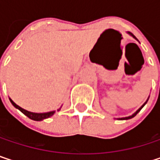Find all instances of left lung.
<instances>
[{"mask_svg": "<svg viewBox=\"0 0 160 160\" xmlns=\"http://www.w3.org/2000/svg\"><path fill=\"white\" fill-rule=\"evenodd\" d=\"M127 33H128V34H129L130 36H132V37L133 39H135L136 41H138V40L136 39V37H135V36H134V35H133L132 33H131V32H127ZM148 98H149V97H148ZM148 98H147V100H146V101L144 102V104H143V106H142V107H141V108H140L139 109H137V110L134 112V113H133L132 115H131V116H129V117H125V118H118L117 119H119V120H125V119H130V118H132L133 117H135V116H136V115H137V114H138V113L140 112V110H141V109H142V108H144V105H145V104L147 103V101H148Z\"/></svg>", "mask_w": 160, "mask_h": 160, "instance_id": "obj_1", "label": "left lung"}]
</instances>
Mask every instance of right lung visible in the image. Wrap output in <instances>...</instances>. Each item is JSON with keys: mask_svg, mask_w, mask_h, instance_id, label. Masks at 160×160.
I'll list each match as a JSON object with an SVG mask.
<instances>
[{"mask_svg": "<svg viewBox=\"0 0 160 160\" xmlns=\"http://www.w3.org/2000/svg\"><path fill=\"white\" fill-rule=\"evenodd\" d=\"M9 99H10V102L12 103V105H13L16 108H17L18 110H20L24 115H26V116H27L28 118H29L30 119H33V120H36V121H41V120H43V119H45V118H48L52 117V116L55 113L54 110H53V111L45 112V113H34V112L28 111V110H26V109L20 108L19 106H17L11 98H9ZM60 109H61V108H60L59 109H57V111H59Z\"/></svg>", "mask_w": 160, "mask_h": 160, "instance_id": "right-lung-1", "label": "right lung"}]
</instances>
